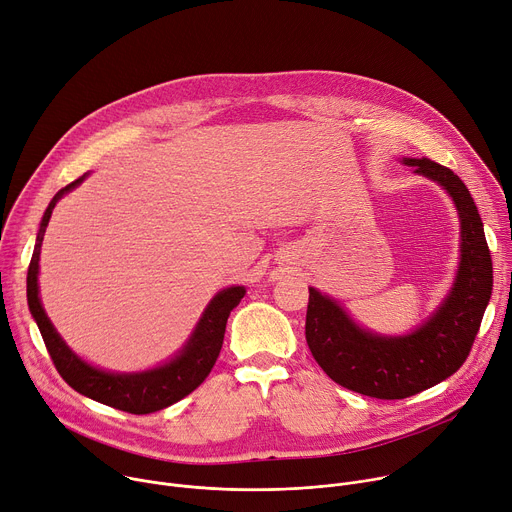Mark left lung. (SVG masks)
<instances>
[{
	"label": "left lung",
	"mask_w": 512,
	"mask_h": 512,
	"mask_svg": "<svg viewBox=\"0 0 512 512\" xmlns=\"http://www.w3.org/2000/svg\"><path fill=\"white\" fill-rule=\"evenodd\" d=\"M417 175L439 183L460 213V266L437 311L407 335H376L327 295L309 289L305 337L323 372L348 390L394 401L439 384L466 362L492 295V258L478 207L451 168L405 158Z\"/></svg>",
	"instance_id": "left-lung-1"
}]
</instances>
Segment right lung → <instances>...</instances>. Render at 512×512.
I'll use <instances>...</instances> for the list:
<instances>
[{
  "mask_svg": "<svg viewBox=\"0 0 512 512\" xmlns=\"http://www.w3.org/2000/svg\"><path fill=\"white\" fill-rule=\"evenodd\" d=\"M85 177L87 175L63 187L52 197V201L44 211L40 230L36 236L34 254L28 266V280H26L28 307L42 333L44 346L52 358V364L56 366V370H59V374L71 388L107 407L120 409L132 415H148L185 399L187 394H191L209 376L221 352L227 317H230V313L238 307V303L246 295V289L230 287V289L219 291L203 311V317L199 319L195 331L191 333L187 346L179 352V356H175L173 360L158 368L136 372V374H118V372H105V370L93 368L91 364L83 362L63 342V337L56 333L54 325L50 323V319L42 309V303L38 297V260H40V246L44 240L46 225L50 221L54 205L59 203L63 195H67L77 185H81Z\"/></svg>",
  "mask_w": 512,
  "mask_h": 512,
  "instance_id": "right-lung-1",
  "label": "right lung"
}]
</instances>
